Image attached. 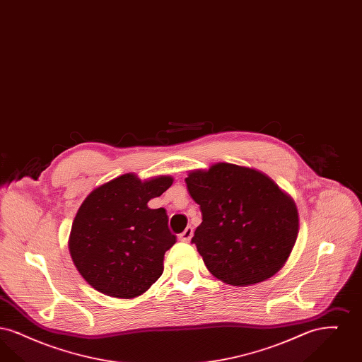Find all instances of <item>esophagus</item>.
<instances>
[{
  "label": "esophagus",
  "instance_id": "34e87169",
  "mask_svg": "<svg viewBox=\"0 0 362 362\" xmlns=\"http://www.w3.org/2000/svg\"><path fill=\"white\" fill-rule=\"evenodd\" d=\"M192 233H194V229H192L191 226H187V228L179 235V240L189 243V241L191 240V238H192Z\"/></svg>",
  "mask_w": 362,
  "mask_h": 362
}]
</instances>
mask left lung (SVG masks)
<instances>
[{
	"instance_id": "obj_1",
	"label": "left lung",
	"mask_w": 362,
	"mask_h": 362,
	"mask_svg": "<svg viewBox=\"0 0 362 362\" xmlns=\"http://www.w3.org/2000/svg\"><path fill=\"white\" fill-rule=\"evenodd\" d=\"M186 185L202 211L191 243L213 276L247 286L282 269L298 235L291 195L264 173L229 163L191 171Z\"/></svg>"
}]
</instances>
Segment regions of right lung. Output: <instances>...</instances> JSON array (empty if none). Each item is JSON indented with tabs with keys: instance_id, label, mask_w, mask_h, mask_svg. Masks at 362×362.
Wrapping results in <instances>:
<instances>
[{
	"instance_id": "1",
	"label": "right lung",
	"mask_w": 362,
	"mask_h": 362,
	"mask_svg": "<svg viewBox=\"0 0 362 362\" xmlns=\"http://www.w3.org/2000/svg\"><path fill=\"white\" fill-rule=\"evenodd\" d=\"M171 176L142 182L124 173L93 189L71 225L69 251L78 273L96 291L133 298L163 274L164 254L176 236L163 207L148 202L170 189Z\"/></svg>"
}]
</instances>
